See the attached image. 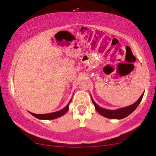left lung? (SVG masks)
Wrapping results in <instances>:
<instances>
[{
	"instance_id": "8db88e82",
	"label": "left lung",
	"mask_w": 156,
	"mask_h": 156,
	"mask_svg": "<svg viewBox=\"0 0 156 156\" xmlns=\"http://www.w3.org/2000/svg\"><path fill=\"white\" fill-rule=\"evenodd\" d=\"M143 96L144 94H142L140 98L134 104L131 105L129 107L122 108V109H119L117 110H108L103 109V108H101L99 106H98V105L95 103L94 100H92V101H93V103L96 111L100 115H103L105 117L108 118H111V119H122V118L126 117V116H128L129 115H130L131 113L138 107L140 102H141Z\"/></svg>"
}]
</instances>
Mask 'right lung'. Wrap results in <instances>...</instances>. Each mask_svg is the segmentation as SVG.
Masks as SVG:
<instances>
[{"label":"right lung","instance_id":"1","mask_svg":"<svg viewBox=\"0 0 156 156\" xmlns=\"http://www.w3.org/2000/svg\"><path fill=\"white\" fill-rule=\"evenodd\" d=\"M69 103L70 102H69ZM69 104L64 108V109H62V110L58 111V112H54L51 113H45V114H36V113H34L31 112H30V113L32 115L35 116L36 118H38V119H41V120L55 119V118H57L60 117V116L65 114L66 112H67L69 109Z\"/></svg>","mask_w":156,"mask_h":156}]
</instances>
